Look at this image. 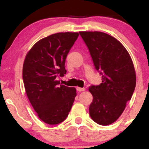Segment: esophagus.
<instances>
[{
  "instance_id": "34e87169",
  "label": "esophagus",
  "mask_w": 149,
  "mask_h": 149,
  "mask_svg": "<svg viewBox=\"0 0 149 149\" xmlns=\"http://www.w3.org/2000/svg\"><path fill=\"white\" fill-rule=\"evenodd\" d=\"M76 90H77V91H78V92H83V91H85V88H79V87H77Z\"/></svg>"
}]
</instances>
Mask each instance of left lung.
<instances>
[{
  "label": "left lung",
  "mask_w": 149,
  "mask_h": 149,
  "mask_svg": "<svg viewBox=\"0 0 149 149\" xmlns=\"http://www.w3.org/2000/svg\"><path fill=\"white\" fill-rule=\"evenodd\" d=\"M94 66L102 76V83L91 85L93 100L90 117L101 125L114 123L131 100L136 86V73L129 53L117 39L100 31H80Z\"/></svg>",
  "instance_id": "left-lung-1"
}]
</instances>
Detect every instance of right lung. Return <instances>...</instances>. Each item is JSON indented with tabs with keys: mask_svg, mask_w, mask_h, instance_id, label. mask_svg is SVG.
<instances>
[{
	"mask_svg": "<svg viewBox=\"0 0 149 149\" xmlns=\"http://www.w3.org/2000/svg\"><path fill=\"white\" fill-rule=\"evenodd\" d=\"M78 33H57L34 45L23 65L24 84L27 97L41 120L57 125L66 118L76 96V90L59 85L57 77L66 74L65 61Z\"/></svg>",
	"mask_w": 149,
	"mask_h": 149,
	"instance_id": "right-lung-1",
	"label": "right lung"
}]
</instances>
